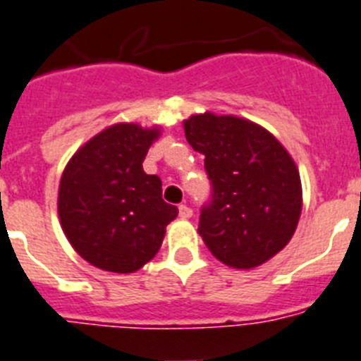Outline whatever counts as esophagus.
<instances>
[{
  "instance_id": "obj_1",
  "label": "esophagus",
  "mask_w": 361,
  "mask_h": 361,
  "mask_svg": "<svg viewBox=\"0 0 361 361\" xmlns=\"http://www.w3.org/2000/svg\"><path fill=\"white\" fill-rule=\"evenodd\" d=\"M193 215V210L190 208V206L186 204H180L178 206V217L180 219H190Z\"/></svg>"
}]
</instances>
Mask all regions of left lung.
<instances>
[{"label": "left lung", "instance_id": "left-lung-1", "mask_svg": "<svg viewBox=\"0 0 361 361\" xmlns=\"http://www.w3.org/2000/svg\"><path fill=\"white\" fill-rule=\"evenodd\" d=\"M188 142L202 153L210 201L199 233L221 263L254 269L283 250L301 215V180L292 157L261 126L212 113L184 122Z\"/></svg>", "mask_w": 361, "mask_h": 361}]
</instances>
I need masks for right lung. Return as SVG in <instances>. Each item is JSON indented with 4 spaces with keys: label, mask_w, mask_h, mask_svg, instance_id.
I'll return each instance as SVG.
<instances>
[{
    "label": "right lung",
    "mask_w": 361,
    "mask_h": 361,
    "mask_svg": "<svg viewBox=\"0 0 361 361\" xmlns=\"http://www.w3.org/2000/svg\"><path fill=\"white\" fill-rule=\"evenodd\" d=\"M157 129L116 124L92 137L63 169L58 214L67 239L97 269L129 274L155 257L178 210L142 162Z\"/></svg>",
    "instance_id": "1"
}]
</instances>
